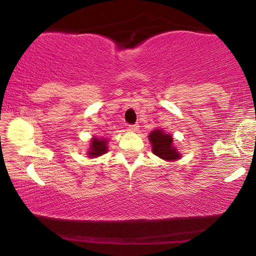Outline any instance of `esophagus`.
Returning <instances> with one entry per match:
<instances>
[{
  "label": "esophagus",
  "mask_w": 256,
  "mask_h": 256,
  "mask_svg": "<svg viewBox=\"0 0 256 256\" xmlns=\"http://www.w3.org/2000/svg\"><path fill=\"white\" fill-rule=\"evenodd\" d=\"M138 124H129V127H128L129 130H132V132L138 130Z\"/></svg>",
  "instance_id": "34e87169"
}]
</instances>
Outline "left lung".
<instances>
[{
	"mask_svg": "<svg viewBox=\"0 0 256 256\" xmlns=\"http://www.w3.org/2000/svg\"><path fill=\"white\" fill-rule=\"evenodd\" d=\"M149 140L152 144V152L156 156L166 160L180 158V154L172 146V136L166 134L162 129H156L150 132Z\"/></svg>",
	"mask_w": 256,
	"mask_h": 256,
	"instance_id": "8db88e82",
	"label": "left lung"
}]
</instances>
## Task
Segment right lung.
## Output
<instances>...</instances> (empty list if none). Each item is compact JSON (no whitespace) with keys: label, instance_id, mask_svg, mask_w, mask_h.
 <instances>
[{"label":"right lung","instance_id":"add662e5","mask_svg":"<svg viewBox=\"0 0 256 256\" xmlns=\"http://www.w3.org/2000/svg\"><path fill=\"white\" fill-rule=\"evenodd\" d=\"M107 152V140L93 138L90 141V148L88 152L90 157H98Z\"/></svg>","mask_w":256,"mask_h":256}]
</instances>
